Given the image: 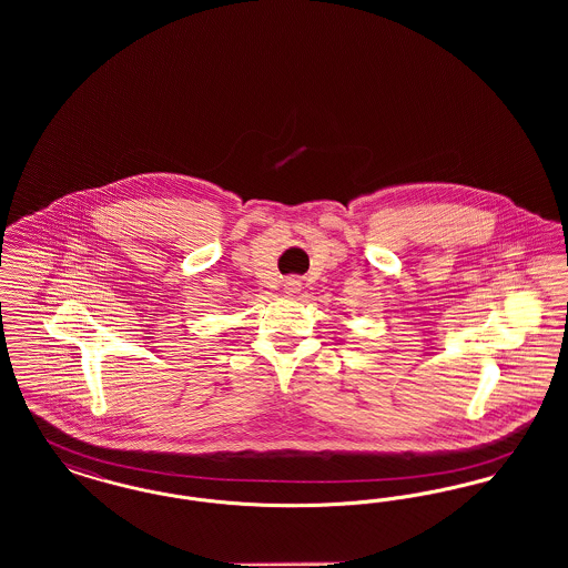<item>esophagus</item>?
Segmentation results:
<instances>
[{
    "label": "esophagus",
    "mask_w": 568,
    "mask_h": 568,
    "mask_svg": "<svg viewBox=\"0 0 568 568\" xmlns=\"http://www.w3.org/2000/svg\"><path fill=\"white\" fill-rule=\"evenodd\" d=\"M285 290H287L290 294H294V292L300 290V281H297L296 276H292V278H287V281H285Z\"/></svg>",
    "instance_id": "esophagus-1"
}]
</instances>
